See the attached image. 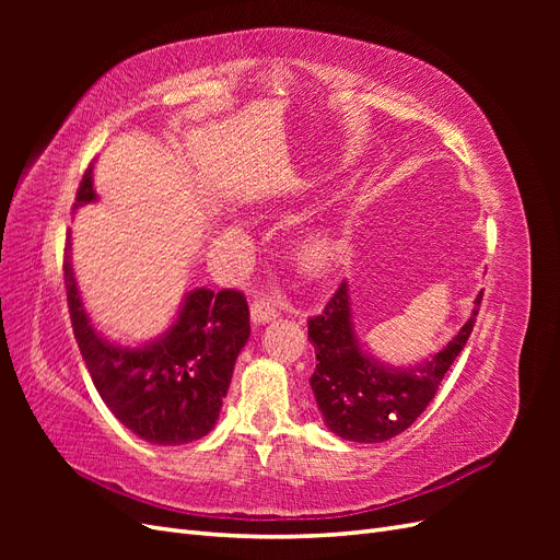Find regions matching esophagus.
Returning <instances> with one entry per match:
<instances>
[{"label": "esophagus", "mask_w": 560, "mask_h": 560, "mask_svg": "<svg viewBox=\"0 0 560 560\" xmlns=\"http://www.w3.org/2000/svg\"><path fill=\"white\" fill-rule=\"evenodd\" d=\"M280 315V306L273 296L268 294H257L252 301V319L257 322V325H264V322L276 319Z\"/></svg>", "instance_id": "esophagus-1"}]
</instances>
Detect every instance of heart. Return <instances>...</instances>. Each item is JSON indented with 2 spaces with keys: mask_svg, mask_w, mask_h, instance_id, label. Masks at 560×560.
Instances as JSON below:
<instances>
[{
  "mask_svg": "<svg viewBox=\"0 0 560 560\" xmlns=\"http://www.w3.org/2000/svg\"><path fill=\"white\" fill-rule=\"evenodd\" d=\"M336 245H338V241L329 229L308 231L306 235H303L299 247H296L299 261L306 268H322L334 257Z\"/></svg>",
  "mask_w": 560,
  "mask_h": 560,
  "instance_id": "1",
  "label": "heart"
}]
</instances>
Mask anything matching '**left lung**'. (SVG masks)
<instances>
[{"label":"left lung","mask_w":560,"mask_h":560,"mask_svg":"<svg viewBox=\"0 0 560 560\" xmlns=\"http://www.w3.org/2000/svg\"><path fill=\"white\" fill-rule=\"evenodd\" d=\"M481 299L483 292L474 301L477 308L471 317L444 350L413 366H387L362 350L350 317L348 284H338L325 311L308 319V341L317 358L311 387L327 428L360 444L387 442L411 428L465 348Z\"/></svg>","instance_id":"left-lung-1"}]
</instances>
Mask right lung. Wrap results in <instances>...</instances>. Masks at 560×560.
Here are the masks:
<instances>
[{
    "label": "right lung",
    "mask_w": 560,
    "mask_h": 560,
    "mask_svg": "<svg viewBox=\"0 0 560 560\" xmlns=\"http://www.w3.org/2000/svg\"><path fill=\"white\" fill-rule=\"evenodd\" d=\"M95 198L93 167H89L74 208ZM62 270L81 358L118 422L159 446L206 436L214 428L235 360L249 338L245 294L194 290L186 294L175 325L161 338L142 348H121L93 329L77 290L70 252H65Z\"/></svg>",
    "instance_id": "add662e5"
}]
</instances>
